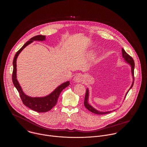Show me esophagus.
Returning a JSON list of instances; mask_svg holds the SVG:
<instances>
[{"mask_svg":"<svg viewBox=\"0 0 147 147\" xmlns=\"http://www.w3.org/2000/svg\"><path fill=\"white\" fill-rule=\"evenodd\" d=\"M73 80L74 81V82L75 83H80L82 82L83 80V76L79 74H77L76 75L74 78H73Z\"/></svg>","mask_w":147,"mask_h":147,"instance_id":"obj_1","label":"esophagus"}]
</instances>
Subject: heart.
I'll use <instances>...</instances> for the list:
<instances>
[{"mask_svg":"<svg viewBox=\"0 0 147 147\" xmlns=\"http://www.w3.org/2000/svg\"><path fill=\"white\" fill-rule=\"evenodd\" d=\"M92 52H90V53H89V55H92Z\"/></svg>","mask_w":147,"mask_h":147,"instance_id":"b5f03b06","label":"heart"}]
</instances>
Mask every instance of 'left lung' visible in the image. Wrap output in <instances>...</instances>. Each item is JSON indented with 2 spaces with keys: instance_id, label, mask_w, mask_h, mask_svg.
Here are the masks:
<instances>
[{
  "instance_id": "left-lung-1",
  "label": "left lung",
  "mask_w": 147,
  "mask_h": 147,
  "mask_svg": "<svg viewBox=\"0 0 147 147\" xmlns=\"http://www.w3.org/2000/svg\"><path fill=\"white\" fill-rule=\"evenodd\" d=\"M122 57L123 58H124L125 62L126 63H128L129 65H130L131 66V74H132V79H133V82L131 84V87L129 88V89H128V90L127 92L126 93V95H125V98L126 97V95L128 93V92H129V90L132 88V87L134 85V68H135V63H134V61L133 60V59L131 57H130L126 51L125 50L122 48ZM89 89L88 88L86 89V93H85V98H84V106L85 107L90 111H91L92 113H94V114H99V115H102V114H108L111 111H113L114 110H112V111H99L98 110H96L95 108H94L93 106H92L91 105H90L89 103H88V100H89Z\"/></svg>"
}]
</instances>
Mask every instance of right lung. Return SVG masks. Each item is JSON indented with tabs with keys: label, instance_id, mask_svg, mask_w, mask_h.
<instances>
[{
	"label": "right lung",
	"instance_id": "obj_1",
	"mask_svg": "<svg viewBox=\"0 0 147 147\" xmlns=\"http://www.w3.org/2000/svg\"><path fill=\"white\" fill-rule=\"evenodd\" d=\"M45 40H46V36H42V35H38L30 38L29 41L26 42L22 46L21 49L16 53L13 61V69L12 77L13 84L17 89L18 91L19 92L23 104L28 107L30 108V109L38 113H44V112H47L50 110L55 105L57 104L58 99L59 97V95L61 92L64 88H65L69 85V81L63 83L60 85H59L58 87H57L56 89H55L50 94L45 97H30L25 94L23 92L21 86L17 79V74H16L17 58L19 55L20 54V53L22 51V50L28 45L30 44L31 43H32L34 41H45Z\"/></svg>",
	"mask_w": 147,
	"mask_h": 147
}]
</instances>
